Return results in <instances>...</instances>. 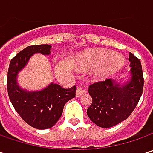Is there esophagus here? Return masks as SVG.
<instances>
[{"instance_id":"obj_1","label":"esophagus","mask_w":153,"mask_h":153,"mask_svg":"<svg viewBox=\"0 0 153 153\" xmlns=\"http://www.w3.org/2000/svg\"><path fill=\"white\" fill-rule=\"evenodd\" d=\"M86 93H87V89L83 88L82 87H78V88H76V97H80V96L83 95V94H86Z\"/></svg>"}]
</instances>
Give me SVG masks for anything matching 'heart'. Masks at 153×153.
<instances>
[{
  "instance_id": "heart-1",
  "label": "heart",
  "mask_w": 153,
  "mask_h": 153,
  "mask_svg": "<svg viewBox=\"0 0 153 153\" xmlns=\"http://www.w3.org/2000/svg\"><path fill=\"white\" fill-rule=\"evenodd\" d=\"M123 65V58L112 51L94 50L81 56L78 67L82 70L100 68L97 73L99 77H105L117 71Z\"/></svg>"
}]
</instances>
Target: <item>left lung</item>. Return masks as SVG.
<instances>
[{
  "mask_svg": "<svg viewBox=\"0 0 153 153\" xmlns=\"http://www.w3.org/2000/svg\"><path fill=\"white\" fill-rule=\"evenodd\" d=\"M129 76L126 82L106 79L88 88L93 102L87 110L90 120L104 128L127 119L136 107L143 92L144 78L140 59L129 53Z\"/></svg>",
  "mask_w": 153,
  "mask_h": 153,
  "instance_id": "8db88e82",
  "label": "left lung"
}]
</instances>
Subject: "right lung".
Returning a JSON list of instances; mask_svg holds the SVG:
<instances>
[{
  "mask_svg": "<svg viewBox=\"0 0 153 153\" xmlns=\"http://www.w3.org/2000/svg\"><path fill=\"white\" fill-rule=\"evenodd\" d=\"M50 45L29 46L19 52L10 62L7 72V92L12 105L22 119L35 128H52L61 117L65 103L75 97L76 86L63 88L51 82L38 91H28L18 84V74L25 67L34 53L49 55Z\"/></svg>",
  "mask_w": 153,
  "mask_h": 153,
  "instance_id": "obj_1",
  "label": "right lung"
}]
</instances>
